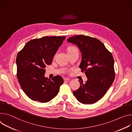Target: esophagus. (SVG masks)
<instances>
[{"instance_id":"obj_1","label":"esophagus","mask_w":132,"mask_h":132,"mask_svg":"<svg viewBox=\"0 0 132 132\" xmlns=\"http://www.w3.org/2000/svg\"><path fill=\"white\" fill-rule=\"evenodd\" d=\"M63 79H64V81H67L70 80V78H68V77H64V78H63Z\"/></svg>"}]
</instances>
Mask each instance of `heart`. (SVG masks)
<instances>
[{"label":"heart","instance_id":"obj_1","mask_svg":"<svg viewBox=\"0 0 132 132\" xmlns=\"http://www.w3.org/2000/svg\"><path fill=\"white\" fill-rule=\"evenodd\" d=\"M75 48H76L73 47H70V48H69V50H68V51H70V50H72V49H75Z\"/></svg>","mask_w":132,"mask_h":132}]
</instances>
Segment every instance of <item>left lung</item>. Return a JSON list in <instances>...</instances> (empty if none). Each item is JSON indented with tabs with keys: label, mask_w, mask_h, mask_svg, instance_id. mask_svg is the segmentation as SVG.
<instances>
[{
	"label": "left lung",
	"mask_w": 132,
	"mask_h": 132,
	"mask_svg": "<svg viewBox=\"0 0 132 132\" xmlns=\"http://www.w3.org/2000/svg\"><path fill=\"white\" fill-rule=\"evenodd\" d=\"M68 42L77 45L82 54L79 68L87 78L73 92L80 103L93 104L103 97L115 79L114 61L112 53L99 40L84 35L70 37Z\"/></svg>",
	"instance_id": "8db88e82"
}]
</instances>
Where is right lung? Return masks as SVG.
Masks as SVG:
<instances>
[{
  "label": "right lung",
  "mask_w": 132,
  "mask_h": 132,
  "mask_svg": "<svg viewBox=\"0 0 132 132\" xmlns=\"http://www.w3.org/2000/svg\"><path fill=\"white\" fill-rule=\"evenodd\" d=\"M65 37L46 36L28 41L16 59L17 77L24 93L30 99L46 103L57 95L63 78L56 76L48 79L45 68L52 59Z\"/></svg>",
  "instance_id": "right-lung-1"
}]
</instances>
